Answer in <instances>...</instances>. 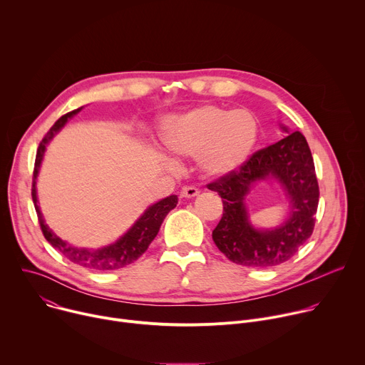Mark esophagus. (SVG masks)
<instances>
[{"label": "esophagus", "instance_id": "1", "mask_svg": "<svg viewBox=\"0 0 365 365\" xmlns=\"http://www.w3.org/2000/svg\"><path fill=\"white\" fill-rule=\"evenodd\" d=\"M199 195V189H196L195 186H185L182 189V196L183 197H195Z\"/></svg>", "mask_w": 365, "mask_h": 365}]
</instances>
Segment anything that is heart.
I'll list each match as a JSON object with an SVG mask.
<instances>
[{
  "instance_id": "b5f03b06",
  "label": "heart",
  "mask_w": 365,
  "mask_h": 365,
  "mask_svg": "<svg viewBox=\"0 0 365 365\" xmlns=\"http://www.w3.org/2000/svg\"><path fill=\"white\" fill-rule=\"evenodd\" d=\"M258 123L245 110L228 111L200 106L169 117L162 128L168 150L180 158H195L200 170L224 178L241 169L255 147Z\"/></svg>"
}]
</instances>
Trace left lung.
<instances>
[{"label": "left lung", "instance_id": "obj_1", "mask_svg": "<svg viewBox=\"0 0 365 365\" xmlns=\"http://www.w3.org/2000/svg\"><path fill=\"white\" fill-rule=\"evenodd\" d=\"M284 133L287 127L280 125ZM273 178L289 200V214L276 229L258 230L249 222L245 197L257 181ZM207 189L222 197L224 214L212 231L221 252L235 264L266 269L290 259L314 232L319 186L314 158L299 131L255 151L237 172L220 178Z\"/></svg>", "mask_w": 365, "mask_h": 365}]
</instances>
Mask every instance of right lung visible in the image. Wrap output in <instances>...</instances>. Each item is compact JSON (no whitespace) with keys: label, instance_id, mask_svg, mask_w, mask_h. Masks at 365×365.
Instances as JSON below:
<instances>
[{"label":"right lung","instance_id":"obj_1","mask_svg":"<svg viewBox=\"0 0 365 365\" xmlns=\"http://www.w3.org/2000/svg\"><path fill=\"white\" fill-rule=\"evenodd\" d=\"M82 108L73 110L63 117H61L53 127H51L47 134L43 137L40 141V145L37 148L36 154V163H34V172H33V187H31V196H33V203L37 212V218L40 222V228L43 231L44 238L48 241V244L56 248L63 257L71 259L72 263L79 264L86 269L92 270H99V272H107V270H115L125 267L131 263H134L135 259L148 248L150 242L158 235L166 215L173 210V207L178 205V196L170 195L159 202H155L154 205L148 206L144 211V214L134 222V225L121 237L118 238L114 244H110L107 247H102L98 250H91V248H78L62 238H59L53 231H51L47 224L44 222V218L40 212V207L37 205V190H36V180L37 175L40 170V165L43 160V155L46 151V145L51 141L63 127L65 124L76 115Z\"/></svg>","mask_w":365,"mask_h":365}]
</instances>
